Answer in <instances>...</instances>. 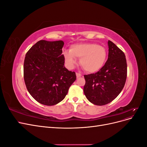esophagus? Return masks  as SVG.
I'll use <instances>...</instances> for the list:
<instances>
[{"instance_id":"34e87169","label":"esophagus","mask_w":147,"mask_h":147,"mask_svg":"<svg viewBox=\"0 0 147 147\" xmlns=\"http://www.w3.org/2000/svg\"><path fill=\"white\" fill-rule=\"evenodd\" d=\"M76 75H77V77L79 78V77H82V74H80V73H76Z\"/></svg>"}]
</instances>
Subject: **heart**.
Wrapping results in <instances>:
<instances>
[{
	"label": "heart",
	"mask_w": 147,
	"mask_h": 147,
	"mask_svg": "<svg viewBox=\"0 0 147 147\" xmlns=\"http://www.w3.org/2000/svg\"><path fill=\"white\" fill-rule=\"evenodd\" d=\"M107 53L105 48L96 43H84L72 45L69 51H65L63 56L66 65L72 69L77 64V58L80 64L89 73L98 72L105 63Z\"/></svg>",
	"instance_id": "1"
}]
</instances>
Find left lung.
Returning <instances> with one entry per match:
<instances>
[{
    "label": "left lung",
    "mask_w": 147,
    "mask_h": 147,
    "mask_svg": "<svg viewBox=\"0 0 147 147\" xmlns=\"http://www.w3.org/2000/svg\"><path fill=\"white\" fill-rule=\"evenodd\" d=\"M109 56L105 65L95 74L84 75V95L91 103L106 105L119 95L125 84L127 63L123 51L109 40Z\"/></svg>",
    "instance_id": "left-lung-1"
}]
</instances>
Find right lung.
Returning <instances> with one entry per match:
<instances>
[{
  "mask_svg": "<svg viewBox=\"0 0 147 147\" xmlns=\"http://www.w3.org/2000/svg\"><path fill=\"white\" fill-rule=\"evenodd\" d=\"M63 41L42 40L31 47L24 62V79L33 98L45 105L63 100L76 80L75 72L64 67Z\"/></svg>",
  "mask_w": 147,
  "mask_h": 147,
  "instance_id": "1",
  "label": "right lung"
}]
</instances>
